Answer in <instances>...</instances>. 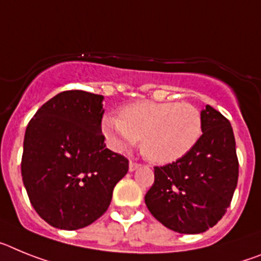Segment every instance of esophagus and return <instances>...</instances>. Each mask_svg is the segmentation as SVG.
<instances>
[{"label": "esophagus", "mask_w": 261, "mask_h": 261, "mask_svg": "<svg viewBox=\"0 0 261 261\" xmlns=\"http://www.w3.org/2000/svg\"><path fill=\"white\" fill-rule=\"evenodd\" d=\"M140 165L138 164V163H134V162H130L128 163V171L130 172H134V171H137L138 168H139Z\"/></svg>", "instance_id": "1"}]
</instances>
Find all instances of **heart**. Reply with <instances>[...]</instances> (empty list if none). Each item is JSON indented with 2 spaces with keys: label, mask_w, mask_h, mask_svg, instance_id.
<instances>
[{
  "label": "heart",
  "mask_w": 261,
  "mask_h": 261,
  "mask_svg": "<svg viewBox=\"0 0 261 261\" xmlns=\"http://www.w3.org/2000/svg\"><path fill=\"white\" fill-rule=\"evenodd\" d=\"M102 133L114 151L133 146L140 138V148L149 162L169 164L196 146L202 118L189 102L139 101L124 106L119 118H103Z\"/></svg>",
  "instance_id": "1"
}]
</instances>
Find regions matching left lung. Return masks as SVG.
I'll return each mask as SVG.
<instances>
[{"label": "left lung", "mask_w": 261, "mask_h": 261, "mask_svg": "<svg viewBox=\"0 0 261 261\" xmlns=\"http://www.w3.org/2000/svg\"><path fill=\"white\" fill-rule=\"evenodd\" d=\"M202 135L177 162L155 167L144 201L160 223L180 234H201L218 223L238 184L235 138L230 122L212 106L201 112Z\"/></svg>", "instance_id": "8db88e82"}]
</instances>
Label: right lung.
Instances as JSON below:
<instances>
[{"label":"right lung","mask_w":261,"mask_h":261,"mask_svg":"<svg viewBox=\"0 0 261 261\" xmlns=\"http://www.w3.org/2000/svg\"><path fill=\"white\" fill-rule=\"evenodd\" d=\"M102 101L84 90L62 92L27 124L22 180L35 212L56 228L77 230L98 219L128 171L127 159L103 143Z\"/></svg>","instance_id":"obj_1"}]
</instances>
